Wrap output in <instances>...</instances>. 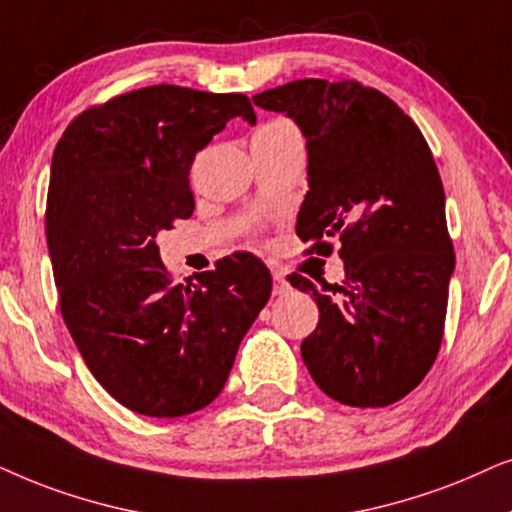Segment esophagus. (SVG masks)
I'll return each mask as SVG.
<instances>
[{
    "instance_id": "obj_1",
    "label": "esophagus",
    "mask_w": 512,
    "mask_h": 512,
    "mask_svg": "<svg viewBox=\"0 0 512 512\" xmlns=\"http://www.w3.org/2000/svg\"><path fill=\"white\" fill-rule=\"evenodd\" d=\"M271 276H274V288H271V292H274V297H283V295H288V290H290V283L285 281L283 271L274 269V271H271Z\"/></svg>"
}]
</instances>
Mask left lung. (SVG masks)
<instances>
[{"label": "left lung", "instance_id": "left-lung-1", "mask_svg": "<svg viewBox=\"0 0 512 512\" xmlns=\"http://www.w3.org/2000/svg\"><path fill=\"white\" fill-rule=\"evenodd\" d=\"M302 128L309 192L297 236L309 252L342 245L344 281L311 283L320 318L302 358L320 391L351 407H386L421 384L445 332L454 248L445 189L417 124L358 81L299 79L252 98Z\"/></svg>", "mask_w": 512, "mask_h": 512}]
</instances>
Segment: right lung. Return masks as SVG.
<instances>
[{"instance_id": "obj_1", "label": "right lung", "mask_w": 512, "mask_h": 512, "mask_svg": "<svg viewBox=\"0 0 512 512\" xmlns=\"http://www.w3.org/2000/svg\"><path fill=\"white\" fill-rule=\"evenodd\" d=\"M255 124L241 93L147 86L81 112L51 161L46 241L60 313L100 386L145 417H185L224 388L271 274L234 252L173 283L156 234L194 213L196 152L227 121Z\"/></svg>"}]
</instances>
